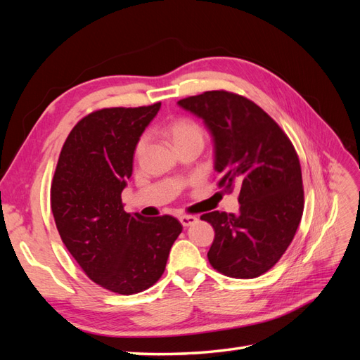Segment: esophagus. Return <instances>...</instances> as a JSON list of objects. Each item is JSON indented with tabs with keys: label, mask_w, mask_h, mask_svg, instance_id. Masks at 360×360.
I'll return each instance as SVG.
<instances>
[{
	"label": "esophagus",
	"mask_w": 360,
	"mask_h": 360,
	"mask_svg": "<svg viewBox=\"0 0 360 360\" xmlns=\"http://www.w3.org/2000/svg\"><path fill=\"white\" fill-rule=\"evenodd\" d=\"M197 221H198L197 216H192V214H181L180 216V222L183 226H191Z\"/></svg>",
	"instance_id": "1"
}]
</instances>
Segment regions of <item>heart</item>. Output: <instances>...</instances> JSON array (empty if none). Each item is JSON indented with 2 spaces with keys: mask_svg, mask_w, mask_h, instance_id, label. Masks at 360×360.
<instances>
[{
  "mask_svg": "<svg viewBox=\"0 0 360 360\" xmlns=\"http://www.w3.org/2000/svg\"><path fill=\"white\" fill-rule=\"evenodd\" d=\"M167 134L176 144L177 148L186 147L191 144H201L204 146V130L202 127L193 122L191 118H176L167 124ZM147 135H141L135 144V158L143 155L147 146Z\"/></svg>",
  "mask_w": 360,
  "mask_h": 360,
  "instance_id": "heart-1",
  "label": "heart"
}]
</instances>
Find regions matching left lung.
<instances>
[{
    "mask_svg": "<svg viewBox=\"0 0 360 360\" xmlns=\"http://www.w3.org/2000/svg\"><path fill=\"white\" fill-rule=\"evenodd\" d=\"M202 118L214 141L217 186L238 192L237 214L210 212L214 240L209 261L237 279L266 274L292 242L303 213L302 169L296 150L278 123L246 97L205 91L177 102Z\"/></svg>",
    "mask_w": 360,
    "mask_h": 360,
    "instance_id": "obj_1",
    "label": "left lung"
}]
</instances>
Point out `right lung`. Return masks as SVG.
I'll list each match as a JSON object with an SVG mask.
<instances>
[{"label":"right lung","instance_id":"obj_1","mask_svg":"<svg viewBox=\"0 0 360 360\" xmlns=\"http://www.w3.org/2000/svg\"><path fill=\"white\" fill-rule=\"evenodd\" d=\"M159 108L85 115L64 143L52 179L51 209L63 243L97 285L124 296L156 284L183 230L176 217L130 214L122 202L135 144Z\"/></svg>","mask_w":360,"mask_h":360}]
</instances>
